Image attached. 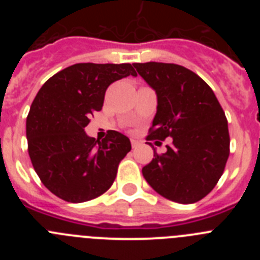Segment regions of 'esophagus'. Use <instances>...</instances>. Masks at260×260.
<instances>
[{
    "instance_id": "esophagus-1",
    "label": "esophagus",
    "mask_w": 260,
    "mask_h": 260,
    "mask_svg": "<svg viewBox=\"0 0 260 260\" xmlns=\"http://www.w3.org/2000/svg\"><path fill=\"white\" fill-rule=\"evenodd\" d=\"M138 144H139V143H138V141H135V139H132V146H133V148H135V147H137Z\"/></svg>"
}]
</instances>
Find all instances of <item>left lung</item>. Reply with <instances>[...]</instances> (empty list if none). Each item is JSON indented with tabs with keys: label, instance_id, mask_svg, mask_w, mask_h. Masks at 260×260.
I'll return each instance as SVG.
<instances>
[{
	"label": "left lung",
	"instance_id": "left-lung-1",
	"mask_svg": "<svg viewBox=\"0 0 260 260\" xmlns=\"http://www.w3.org/2000/svg\"><path fill=\"white\" fill-rule=\"evenodd\" d=\"M134 68L157 95V112L146 139L173 141L165 153L153 150L143 177L169 201H201L219 182L228 160L231 138L224 110L211 87L189 69L162 62Z\"/></svg>",
	"mask_w": 260,
	"mask_h": 260
}]
</instances>
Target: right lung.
Returning a JSON list of instances; mask_svg holds the SVG:
<instances>
[{"instance_id": "obj_1", "label": "right lung", "mask_w": 260, "mask_h": 260, "mask_svg": "<svg viewBox=\"0 0 260 260\" xmlns=\"http://www.w3.org/2000/svg\"><path fill=\"white\" fill-rule=\"evenodd\" d=\"M137 73L130 63H75L43 84L27 116L28 155L50 192L71 203L91 201L109 189L132 150L128 138L114 130L102 141L84 127L102 110L105 91Z\"/></svg>"}]
</instances>
